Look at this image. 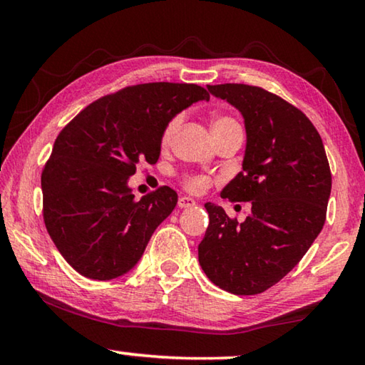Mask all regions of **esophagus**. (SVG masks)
Returning a JSON list of instances; mask_svg holds the SVG:
<instances>
[{
	"instance_id": "34e87169",
	"label": "esophagus",
	"mask_w": 365,
	"mask_h": 365,
	"mask_svg": "<svg viewBox=\"0 0 365 365\" xmlns=\"http://www.w3.org/2000/svg\"><path fill=\"white\" fill-rule=\"evenodd\" d=\"M178 207H182V209H187V207H193V206H196L197 202L193 200V197H188V196H180L178 197Z\"/></svg>"
}]
</instances>
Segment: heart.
<instances>
[{
  "instance_id": "1",
  "label": "heart",
  "mask_w": 365,
  "mask_h": 365,
  "mask_svg": "<svg viewBox=\"0 0 365 365\" xmlns=\"http://www.w3.org/2000/svg\"><path fill=\"white\" fill-rule=\"evenodd\" d=\"M180 123H182V114L170 117L163 128V133H160V145L168 146L170 143L175 132L178 130V127H180ZM230 125H238V123L237 120L228 115H217L212 119V132L220 130V128H225V127H230ZM183 187L190 191H201L206 187V180L200 175H187L183 178Z\"/></svg>"
}]
</instances>
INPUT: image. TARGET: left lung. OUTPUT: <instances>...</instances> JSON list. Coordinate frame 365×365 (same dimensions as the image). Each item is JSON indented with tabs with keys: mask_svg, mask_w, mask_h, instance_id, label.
I'll use <instances>...</instances> for the list:
<instances>
[{
	"mask_svg": "<svg viewBox=\"0 0 365 365\" xmlns=\"http://www.w3.org/2000/svg\"><path fill=\"white\" fill-rule=\"evenodd\" d=\"M245 117L243 170L222 190L251 201L245 222L206 202L209 225L197 246L207 279L233 294H257L298 264L322 230L331 172L316 127L293 104L255 85H207Z\"/></svg>",
	"mask_w": 365,
	"mask_h": 365,
	"instance_id": "8db88e82",
	"label": "left lung"
}]
</instances>
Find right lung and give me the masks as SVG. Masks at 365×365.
I'll return each mask as SVG.
<instances>
[{"instance_id":"add662e5","label":"right lung","mask_w":365,"mask_h":365,"mask_svg":"<svg viewBox=\"0 0 365 365\" xmlns=\"http://www.w3.org/2000/svg\"><path fill=\"white\" fill-rule=\"evenodd\" d=\"M200 100L209 93L195 83L125 86L88 104L59 132L41 172L43 220L80 275L110 280L125 274L174 211L172 188L135 200L127 180L140 163H158L165 123Z\"/></svg>"}]
</instances>
